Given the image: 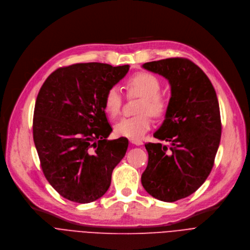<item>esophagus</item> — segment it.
Instances as JSON below:
<instances>
[{
  "label": "esophagus",
  "mask_w": 250,
  "mask_h": 250,
  "mask_svg": "<svg viewBox=\"0 0 250 250\" xmlns=\"http://www.w3.org/2000/svg\"><path fill=\"white\" fill-rule=\"evenodd\" d=\"M130 143L134 144L136 146H142L144 144L141 140H138V139H130Z\"/></svg>",
  "instance_id": "esophagus-1"
}]
</instances>
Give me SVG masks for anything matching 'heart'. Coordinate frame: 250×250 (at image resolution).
<instances>
[{
	"label": "heart",
	"instance_id": "obj_1",
	"mask_svg": "<svg viewBox=\"0 0 250 250\" xmlns=\"http://www.w3.org/2000/svg\"><path fill=\"white\" fill-rule=\"evenodd\" d=\"M127 96L141 97L137 112L133 117L121 119L114 126L118 136L130 139H140L152 127V117L161 119L168 109V101L160 92L161 82L151 73L139 72L131 76L125 83ZM123 105V95L116 86L110 87L104 95V109L111 117H117Z\"/></svg>",
	"mask_w": 250,
	"mask_h": 250
}]
</instances>
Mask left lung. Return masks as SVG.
Instances as JSON below:
<instances>
[{
    "mask_svg": "<svg viewBox=\"0 0 250 250\" xmlns=\"http://www.w3.org/2000/svg\"><path fill=\"white\" fill-rule=\"evenodd\" d=\"M143 67L168 80L171 97L154 135L170 146L145 145L148 161L141 181L149 195L174 202L194 193L214 167L222 134L218 97L207 75L189 59L167 58Z\"/></svg>",
    "mask_w": 250,
    "mask_h": 250,
    "instance_id": "obj_1",
    "label": "left lung"
}]
</instances>
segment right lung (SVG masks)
<instances>
[{"label":"right lung","mask_w":250,"mask_h":250,"mask_svg":"<svg viewBox=\"0 0 250 250\" xmlns=\"http://www.w3.org/2000/svg\"><path fill=\"white\" fill-rule=\"evenodd\" d=\"M130 66L79 63L61 67L42 84L33 113V140L41 169L68 200L84 204L108 190L128 140L108 141L112 132L104 95Z\"/></svg>","instance_id":"obj_1"}]
</instances>
